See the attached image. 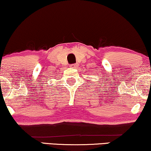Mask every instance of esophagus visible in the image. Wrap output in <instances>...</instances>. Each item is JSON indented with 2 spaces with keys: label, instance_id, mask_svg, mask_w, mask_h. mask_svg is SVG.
I'll return each mask as SVG.
<instances>
[{
  "label": "esophagus",
  "instance_id": "obj_1",
  "mask_svg": "<svg viewBox=\"0 0 151 151\" xmlns=\"http://www.w3.org/2000/svg\"><path fill=\"white\" fill-rule=\"evenodd\" d=\"M70 67L71 68H76L78 67V65L77 64H71V65H70Z\"/></svg>",
  "mask_w": 151,
  "mask_h": 151
}]
</instances>
